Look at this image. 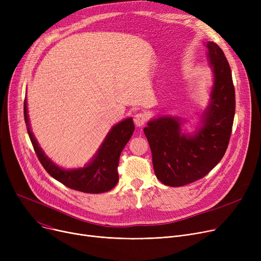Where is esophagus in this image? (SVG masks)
<instances>
[{
  "label": "esophagus",
  "mask_w": 261,
  "mask_h": 261,
  "mask_svg": "<svg viewBox=\"0 0 261 261\" xmlns=\"http://www.w3.org/2000/svg\"><path fill=\"white\" fill-rule=\"evenodd\" d=\"M147 120H148V114L145 112H140L134 116V123L138 127L144 126Z\"/></svg>",
  "instance_id": "34e87169"
}]
</instances>
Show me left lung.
<instances>
[{"label":"left lung","mask_w":261,"mask_h":261,"mask_svg":"<svg viewBox=\"0 0 261 261\" xmlns=\"http://www.w3.org/2000/svg\"><path fill=\"white\" fill-rule=\"evenodd\" d=\"M206 47L214 84L202 127L193 135L184 134L181 118L160 116L144 128L154 173L167 186L180 187L202 179L221 161L228 146L236 107L231 71L220 47L212 41Z\"/></svg>","instance_id":"left-lung-1"}]
</instances>
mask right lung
Wrapping results in <instances>:
<instances>
[{"label":"right lung","instance_id":"add662e5","mask_svg":"<svg viewBox=\"0 0 261 261\" xmlns=\"http://www.w3.org/2000/svg\"><path fill=\"white\" fill-rule=\"evenodd\" d=\"M24 119L35 152L44 169L54 179L68 188L87 194L106 193L117 184L119 156L123 147L129 142L134 132V123L131 117L121 120L112 127L97 153L87 166L72 170H66L57 166L45 155L43 150L38 145L31 130L26 98L24 100Z\"/></svg>","mask_w":261,"mask_h":261}]
</instances>
